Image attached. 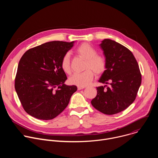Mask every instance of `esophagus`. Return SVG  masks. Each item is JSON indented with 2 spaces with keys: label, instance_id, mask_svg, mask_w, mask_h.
<instances>
[{
  "label": "esophagus",
  "instance_id": "esophagus-1",
  "mask_svg": "<svg viewBox=\"0 0 158 158\" xmlns=\"http://www.w3.org/2000/svg\"><path fill=\"white\" fill-rule=\"evenodd\" d=\"M84 88H85V87H81V86H78L77 87V89L78 90H81V89H83Z\"/></svg>",
  "mask_w": 158,
  "mask_h": 158
}]
</instances>
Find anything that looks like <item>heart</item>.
<instances>
[{
	"mask_svg": "<svg viewBox=\"0 0 158 158\" xmlns=\"http://www.w3.org/2000/svg\"><path fill=\"white\" fill-rule=\"evenodd\" d=\"M77 54L85 60L84 69L85 71L81 73H76L69 78L71 84L84 87L91 83L94 77V73L96 75L102 74L106 67L105 59L98 55L97 50L87 43H83L77 48ZM61 67L67 74L71 73L70 54H65L61 60Z\"/></svg>",
	"mask_w": 158,
	"mask_h": 158,
	"instance_id": "1",
	"label": "heart"
}]
</instances>
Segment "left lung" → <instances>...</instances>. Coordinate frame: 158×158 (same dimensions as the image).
Instances as JSON below:
<instances>
[{
	"instance_id": "1",
	"label": "left lung",
	"mask_w": 158,
	"mask_h": 158,
	"mask_svg": "<svg viewBox=\"0 0 158 158\" xmlns=\"http://www.w3.org/2000/svg\"><path fill=\"white\" fill-rule=\"evenodd\" d=\"M99 46L106 67L99 82L110 85L97 87V96L91 104L102 113L112 115L124 110L134 101L141 84V74L134 55L123 45L106 39Z\"/></svg>"
}]
</instances>
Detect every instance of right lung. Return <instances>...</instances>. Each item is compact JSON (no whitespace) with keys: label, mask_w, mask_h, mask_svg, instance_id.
I'll list each match as a JSON object with an SVG mask.
<instances>
[{"label":"right lung","mask_w":158,"mask_h":158,"mask_svg":"<svg viewBox=\"0 0 158 158\" xmlns=\"http://www.w3.org/2000/svg\"><path fill=\"white\" fill-rule=\"evenodd\" d=\"M75 41H51L26 51L17 67L15 89L27 114L39 119L55 118L68 105L76 85L64 84L61 67L65 54Z\"/></svg>","instance_id":"right-lung-1"}]
</instances>
